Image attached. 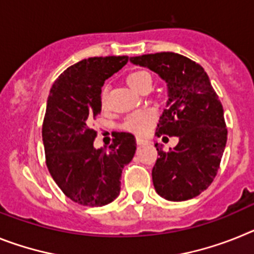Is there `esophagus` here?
Listing matches in <instances>:
<instances>
[{
	"mask_svg": "<svg viewBox=\"0 0 254 254\" xmlns=\"http://www.w3.org/2000/svg\"><path fill=\"white\" fill-rule=\"evenodd\" d=\"M145 143H147V140L142 139V138H136V144L142 145V144H145Z\"/></svg>",
	"mask_w": 254,
	"mask_h": 254,
	"instance_id": "obj_1",
	"label": "esophagus"
}]
</instances>
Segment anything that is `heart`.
<instances>
[{"instance_id":"heart-1","label":"heart","mask_w":254,"mask_h":254,"mask_svg":"<svg viewBox=\"0 0 254 254\" xmlns=\"http://www.w3.org/2000/svg\"><path fill=\"white\" fill-rule=\"evenodd\" d=\"M127 81L134 90L142 92L145 87L152 85V76L149 75V72L144 71V70H138V71L130 72L127 75ZM106 100H107V90L105 89L102 92V96H101L102 106L106 105ZM156 121H157V112L153 109L136 110L125 118L123 127L130 133L135 134V135H145Z\"/></svg>"}]
</instances>
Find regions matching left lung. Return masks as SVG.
I'll list each match as a JSON object with an SVG mask.
<instances>
[{
  "instance_id": "left-lung-1",
  "label": "left lung",
  "mask_w": 254,
  "mask_h": 254,
  "mask_svg": "<svg viewBox=\"0 0 254 254\" xmlns=\"http://www.w3.org/2000/svg\"><path fill=\"white\" fill-rule=\"evenodd\" d=\"M130 61L157 72L167 83L169 100L156 135L179 138L170 151L154 145L160 156L152 170L154 189L174 202L197 197L215 179L228 139L219 96L203 67L183 55L158 52Z\"/></svg>"
}]
</instances>
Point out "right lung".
I'll list each match as a JSON object with an SVG mask.
<instances>
[{
	"label": "right lung",
	"mask_w": 254,
	"mask_h": 254,
	"mask_svg": "<svg viewBox=\"0 0 254 254\" xmlns=\"http://www.w3.org/2000/svg\"><path fill=\"white\" fill-rule=\"evenodd\" d=\"M127 56L89 57L74 64L50 90L42 138L46 165L66 197L75 203L101 207L120 193L123 169L133 160L135 138L118 133L109 151L96 149L90 127L101 112V88L127 65Z\"/></svg>",
	"instance_id": "1"
}]
</instances>
